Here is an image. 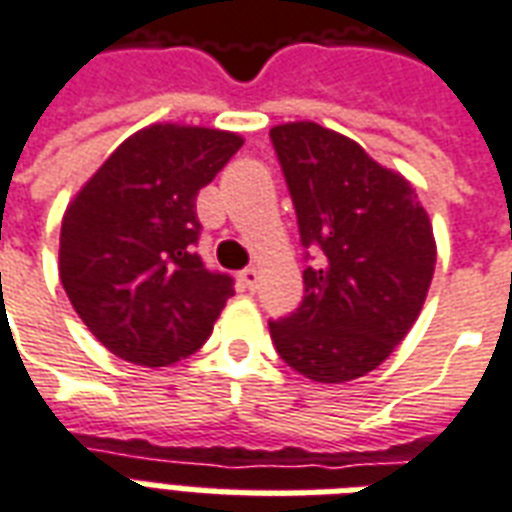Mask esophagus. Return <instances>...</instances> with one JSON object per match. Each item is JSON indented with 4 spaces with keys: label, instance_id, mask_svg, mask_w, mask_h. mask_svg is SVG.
Instances as JSON below:
<instances>
[{
    "label": "esophagus",
    "instance_id": "esophagus-1",
    "mask_svg": "<svg viewBox=\"0 0 512 512\" xmlns=\"http://www.w3.org/2000/svg\"><path fill=\"white\" fill-rule=\"evenodd\" d=\"M238 282H241L246 290H255L257 282H260V271H257V268H244V271L238 274Z\"/></svg>",
    "mask_w": 512,
    "mask_h": 512
}]
</instances>
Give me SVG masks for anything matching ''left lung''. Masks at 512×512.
I'll return each instance as SVG.
<instances>
[{"label":"left lung","instance_id":"1","mask_svg":"<svg viewBox=\"0 0 512 512\" xmlns=\"http://www.w3.org/2000/svg\"><path fill=\"white\" fill-rule=\"evenodd\" d=\"M299 216L301 244L321 260L304 268V301L271 321L277 354L318 384L376 370L422 312L436 268L428 211L400 172L312 120L271 128Z\"/></svg>","mask_w":512,"mask_h":512}]
</instances>
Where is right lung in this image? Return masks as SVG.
<instances>
[{
    "instance_id": "obj_1",
    "label": "right lung",
    "mask_w": 512,
    "mask_h": 512,
    "mask_svg": "<svg viewBox=\"0 0 512 512\" xmlns=\"http://www.w3.org/2000/svg\"><path fill=\"white\" fill-rule=\"evenodd\" d=\"M244 136L180 123L136 131L68 202L60 279L106 351L145 367L194 354L233 296L194 252V200Z\"/></svg>"
}]
</instances>
